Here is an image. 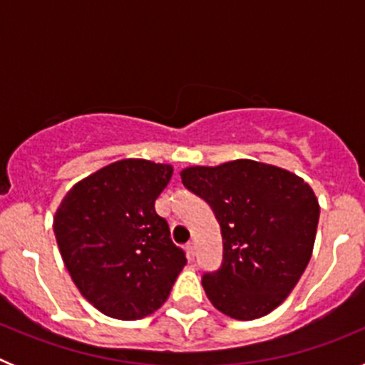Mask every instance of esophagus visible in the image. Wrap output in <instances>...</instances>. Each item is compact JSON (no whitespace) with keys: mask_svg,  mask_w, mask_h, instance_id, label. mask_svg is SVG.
Here are the masks:
<instances>
[{"mask_svg":"<svg viewBox=\"0 0 365 365\" xmlns=\"http://www.w3.org/2000/svg\"><path fill=\"white\" fill-rule=\"evenodd\" d=\"M186 254H188L190 259H193V257H195V243H193V241H190V243L186 245Z\"/></svg>","mask_w":365,"mask_h":365,"instance_id":"1","label":"esophagus"}]
</instances>
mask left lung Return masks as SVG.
I'll use <instances>...</instances> for the list:
<instances>
[{"instance_id": "obj_1", "label": "left lung", "mask_w": 365, "mask_h": 365, "mask_svg": "<svg viewBox=\"0 0 365 365\" xmlns=\"http://www.w3.org/2000/svg\"><path fill=\"white\" fill-rule=\"evenodd\" d=\"M221 227L222 261L202 276L215 309L235 320L269 314L302 278L320 206L311 186L278 166L240 159L180 172Z\"/></svg>"}]
</instances>
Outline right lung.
<instances>
[{
	"instance_id": "1",
	"label": "right lung",
	"mask_w": 365,
	"mask_h": 365,
	"mask_svg": "<svg viewBox=\"0 0 365 365\" xmlns=\"http://www.w3.org/2000/svg\"><path fill=\"white\" fill-rule=\"evenodd\" d=\"M173 168L124 159L67 192L54 215V235L74 285L106 316L138 320L170 296L186 265L155 199Z\"/></svg>"
}]
</instances>
